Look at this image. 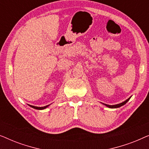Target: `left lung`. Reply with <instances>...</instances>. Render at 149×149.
Masks as SVG:
<instances>
[{"label": "left lung", "mask_w": 149, "mask_h": 149, "mask_svg": "<svg viewBox=\"0 0 149 149\" xmlns=\"http://www.w3.org/2000/svg\"><path fill=\"white\" fill-rule=\"evenodd\" d=\"M130 98H131V97H129V98L126 100L125 101L123 102H121V103H120V104H115V105H109V104H104L106 107H109V108H111V109H117V108H119V107H122V106H123L124 104H125L127 103V102L130 100Z\"/></svg>", "instance_id": "8db88e82"}]
</instances>
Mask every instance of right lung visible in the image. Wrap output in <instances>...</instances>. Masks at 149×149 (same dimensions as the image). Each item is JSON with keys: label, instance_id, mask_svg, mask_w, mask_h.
Returning <instances> with one entry per match:
<instances>
[{"label": "right lung", "instance_id": "1", "mask_svg": "<svg viewBox=\"0 0 149 149\" xmlns=\"http://www.w3.org/2000/svg\"><path fill=\"white\" fill-rule=\"evenodd\" d=\"M28 105H29L30 107L33 108V109H37V110H43V109H46L47 107H48L49 106V105H47V106H45V107H34V106H32V105H30V104H28Z\"/></svg>", "mask_w": 149, "mask_h": 149}]
</instances>
